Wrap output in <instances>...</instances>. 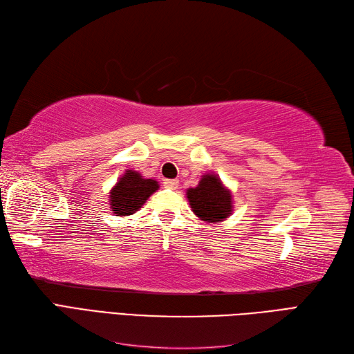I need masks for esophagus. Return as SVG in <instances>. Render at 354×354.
<instances>
[{
    "label": "esophagus",
    "instance_id": "obj_1",
    "mask_svg": "<svg viewBox=\"0 0 354 354\" xmlns=\"http://www.w3.org/2000/svg\"><path fill=\"white\" fill-rule=\"evenodd\" d=\"M164 187L169 190H176L178 187V180H164Z\"/></svg>",
    "mask_w": 354,
    "mask_h": 354
}]
</instances>
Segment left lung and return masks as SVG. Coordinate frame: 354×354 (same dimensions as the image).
Returning a JSON list of instances; mask_svg holds the SVG:
<instances>
[{"mask_svg": "<svg viewBox=\"0 0 354 354\" xmlns=\"http://www.w3.org/2000/svg\"><path fill=\"white\" fill-rule=\"evenodd\" d=\"M189 205L195 216L207 223H220L233 212V195L216 173H205L196 187L186 190Z\"/></svg>", "mask_w": 354, "mask_h": 354, "instance_id": "left-lung-1", "label": "left lung"}]
</instances>
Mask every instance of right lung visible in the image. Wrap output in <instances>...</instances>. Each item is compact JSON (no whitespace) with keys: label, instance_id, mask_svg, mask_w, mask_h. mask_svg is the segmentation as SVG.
<instances>
[{"label":"right lung","instance_id":"add662e5","mask_svg":"<svg viewBox=\"0 0 354 354\" xmlns=\"http://www.w3.org/2000/svg\"><path fill=\"white\" fill-rule=\"evenodd\" d=\"M158 189L159 183L155 178H145L138 171L125 169V173L109 190L112 214L120 217L133 216Z\"/></svg>","mask_w":354,"mask_h":354}]
</instances>
